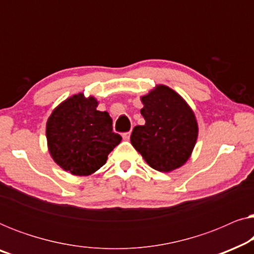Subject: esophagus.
Returning a JSON list of instances; mask_svg holds the SVG:
<instances>
[{"label":"esophagus","mask_w":254,"mask_h":254,"mask_svg":"<svg viewBox=\"0 0 254 254\" xmlns=\"http://www.w3.org/2000/svg\"><path fill=\"white\" fill-rule=\"evenodd\" d=\"M129 137H130V131H126V133H123L124 140H129Z\"/></svg>","instance_id":"esophagus-1"}]
</instances>
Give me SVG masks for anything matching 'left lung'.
Returning <instances> with one entry per match:
<instances>
[{
	"instance_id": "1",
	"label": "left lung",
	"mask_w": 254,
	"mask_h": 254,
	"mask_svg": "<svg viewBox=\"0 0 254 254\" xmlns=\"http://www.w3.org/2000/svg\"><path fill=\"white\" fill-rule=\"evenodd\" d=\"M145 124L134 127L133 147L152 169L170 172L185 164L197 138V123L183 97L166 85H156L141 97Z\"/></svg>"
}]
</instances>
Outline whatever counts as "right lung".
Here are the masks:
<instances>
[{"label": "right lung", "mask_w": 254, "mask_h": 254, "mask_svg": "<svg viewBox=\"0 0 254 254\" xmlns=\"http://www.w3.org/2000/svg\"><path fill=\"white\" fill-rule=\"evenodd\" d=\"M95 97H69L55 107L46 124L48 150L57 164L74 176H89L107 161L121 142L110 114L97 110Z\"/></svg>", "instance_id": "add662e5"}]
</instances>
